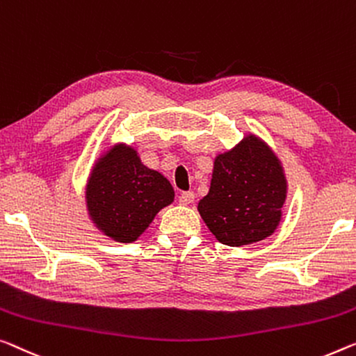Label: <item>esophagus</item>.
I'll return each mask as SVG.
<instances>
[{"mask_svg":"<svg viewBox=\"0 0 356 356\" xmlns=\"http://www.w3.org/2000/svg\"><path fill=\"white\" fill-rule=\"evenodd\" d=\"M195 201V193L193 192H182L179 196V203L180 204H192Z\"/></svg>","mask_w":356,"mask_h":356,"instance_id":"obj_1","label":"esophagus"}]
</instances>
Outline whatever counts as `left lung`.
I'll return each instance as SVG.
<instances>
[{"instance_id":"8db88e82","label":"left lung","mask_w":356,"mask_h":356,"mask_svg":"<svg viewBox=\"0 0 356 356\" xmlns=\"http://www.w3.org/2000/svg\"><path fill=\"white\" fill-rule=\"evenodd\" d=\"M286 192L277 155L259 137L248 136L216 156L209 193L198 211L222 245H252L277 230Z\"/></svg>"}]
</instances>
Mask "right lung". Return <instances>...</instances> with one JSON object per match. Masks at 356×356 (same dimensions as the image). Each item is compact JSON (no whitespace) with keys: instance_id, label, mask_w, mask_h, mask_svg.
Wrapping results in <instances>:
<instances>
[{"instance_id":"right-lung-1","label":"right lung","mask_w":356,"mask_h":356,"mask_svg":"<svg viewBox=\"0 0 356 356\" xmlns=\"http://www.w3.org/2000/svg\"><path fill=\"white\" fill-rule=\"evenodd\" d=\"M174 201L169 180L140 163L134 148L116 145L92 168L86 204L95 227L120 243H132L158 211Z\"/></svg>"}]
</instances>
